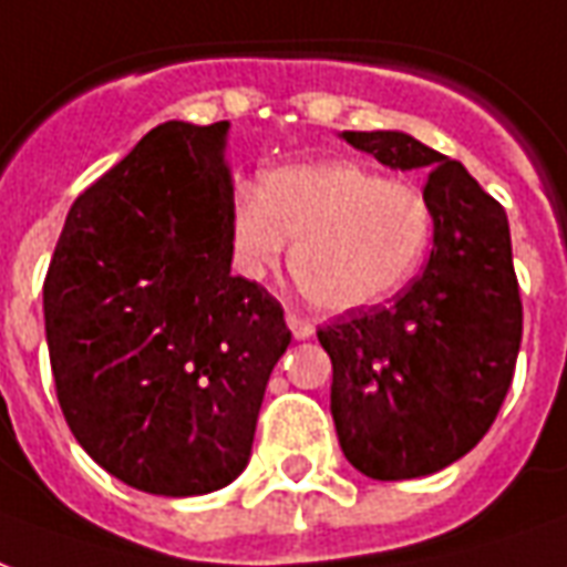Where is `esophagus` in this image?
Wrapping results in <instances>:
<instances>
[{"label": "esophagus", "instance_id": "esophagus-1", "mask_svg": "<svg viewBox=\"0 0 567 567\" xmlns=\"http://www.w3.org/2000/svg\"><path fill=\"white\" fill-rule=\"evenodd\" d=\"M285 321H288V330L295 333V339H312V337H316V324H312L309 318L288 312V318H285Z\"/></svg>", "mask_w": 567, "mask_h": 567}]
</instances>
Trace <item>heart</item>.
Here are the masks:
<instances>
[{
	"instance_id": "heart-1",
	"label": "heart",
	"mask_w": 567,
	"mask_h": 567,
	"mask_svg": "<svg viewBox=\"0 0 567 567\" xmlns=\"http://www.w3.org/2000/svg\"><path fill=\"white\" fill-rule=\"evenodd\" d=\"M433 204L412 183L358 165L279 167L261 188L237 186L230 255L243 276L267 279L288 258L309 303L358 312L400 295L433 240Z\"/></svg>"
}]
</instances>
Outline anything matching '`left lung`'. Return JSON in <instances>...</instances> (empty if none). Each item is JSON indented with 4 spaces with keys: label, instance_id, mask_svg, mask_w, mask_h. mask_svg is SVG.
Masks as SVG:
<instances>
[{
    "label": "left lung",
    "instance_id": "left-lung-1",
    "mask_svg": "<svg viewBox=\"0 0 567 567\" xmlns=\"http://www.w3.org/2000/svg\"><path fill=\"white\" fill-rule=\"evenodd\" d=\"M381 165L430 171L433 251L388 306L333 318L330 412L342 454L375 481L456 463L486 435L514 379L523 303L507 216L460 162L412 134L342 132Z\"/></svg>",
    "mask_w": 567,
    "mask_h": 567
}]
</instances>
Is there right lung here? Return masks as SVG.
Segmentation results:
<instances>
[{"label":"right lung","instance_id":"1","mask_svg":"<svg viewBox=\"0 0 567 567\" xmlns=\"http://www.w3.org/2000/svg\"><path fill=\"white\" fill-rule=\"evenodd\" d=\"M228 123H165L69 209L44 279L56 396L104 472L155 496L228 486L251 454L282 303L230 276Z\"/></svg>","mask_w":567,"mask_h":567}]
</instances>
